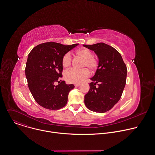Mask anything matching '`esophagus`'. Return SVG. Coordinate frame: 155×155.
<instances>
[{"label":"esophagus","instance_id":"1","mask_svg":"<svg viewBox=\"0 0 155 155\" xmlns=\"http://www.w3.org/2000/svg\"><path fill=\"white\" fill-rule=\"evenodd\" d=\"M80 84H74L75 87H78V86H80Z\"/></svg>","mask_w":155,"mask_h":155}]
</instances>
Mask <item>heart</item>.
I'll return each instance as SVG.
<instances>
[{
    "label": "heart",
    "instance_id": "b5f03b06",
    "mask_svg": "<svg viewBox=\"0 0 155 155\" xmlns=\"http://www.w3.org/2000/svg\"><path fill=\"white\" fill-rule=\"evenodd\" d=\"M75 54L77 57L83 59L81 63L82 68H86L91 71H95L99 66V58L95 55H92V52L87 48H81L75 51ZM62 66L64 68H69L72 63V57L69 53L65 54L61 60ZM84 68L81 70L72 69L68 71L64 74L65 80L69 83L78 84L81 83L84 79L89 75V72Z\"/></svg>",
    "mask_w": 155,
    "mask_h": 155
}]
</instances>
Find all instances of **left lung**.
<instances>
[{"label":"left lung","mask_w":155,"mask_h":155,"mask_svg":"<svg viewBox=\"0 0 155 155\" xmlns=\"http://www.w3.org/2000/svg\"><path fill=\"white\" fill-rule=\"evenodd\" d=\"M94 51L100 60L90 89L84 96L86 106L91 111L104 113L120 100L126 83L127 67L120 52L104 43L83 45Z\"/></svg>","instance_id":"obj_1"}]
</instances>
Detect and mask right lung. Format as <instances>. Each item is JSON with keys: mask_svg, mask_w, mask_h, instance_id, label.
I'll return each mask as SVG.
<instances>
[{"mask_svg": "<svg viewBox=\"0 0 155 155\" xmlns=\"http://www.w3.org/2000/svg\"><path fill=\"white\" fill-rule=\"evenodd\" d=\"M78 45L46 42L36 46L28 54L25 68L28 87L41 107L58 110L67 104L69 92L75 86L59 81L62 77L61 60L65 54Z\"/></svg>", "mask_w": 155, "mask_h": 155, "instance_id": "add662e5", "label": "right lung"}]
</instances>
